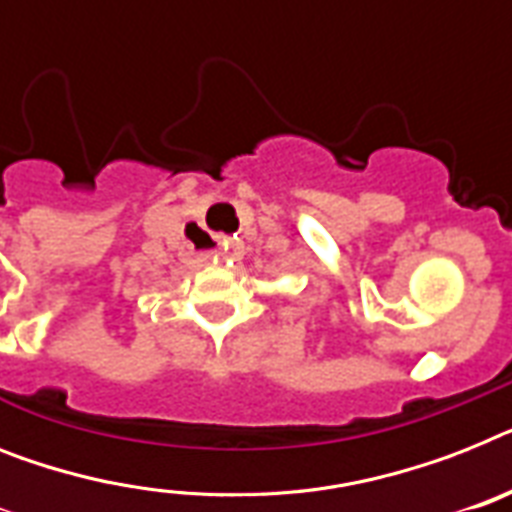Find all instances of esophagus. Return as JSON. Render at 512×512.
Instances as JSON below:
<instances>
[{"instance_id":"34e87169","label":"esophagus","mask_w":512,"mask_h":512,"mask_svg":"<svg viewBox=\"0 0 512 512\" xmlns=\"http://www.w3.org/2000/svg\"><path fill=\"white\" fill-rule=\"evenodd\" d=\"M226 249H228V244H226Z\"/></svg>"}]
</instances>
